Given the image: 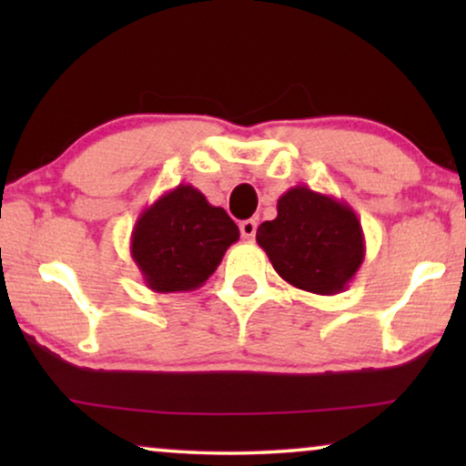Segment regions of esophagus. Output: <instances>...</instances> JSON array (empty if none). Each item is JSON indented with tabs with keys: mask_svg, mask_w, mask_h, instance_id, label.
Returning <instances> with one entry per match:
<instances>
[{
	"mask_svg": "<svg viewBox=\"0 0 466 466\" xmlns=\"http://www.w3.org/2000/svg\"><path fill=\"white\" fill-rule=\"evenodd\" d=\"M239 231H241V238L252 241L254 235H257V220H244L239 225Z\"/></svg>",
	"mask_w": 466,
	"mask_h": 466,
	"instance_id": "1",
	"label": "esophagus"
}]
</instances>
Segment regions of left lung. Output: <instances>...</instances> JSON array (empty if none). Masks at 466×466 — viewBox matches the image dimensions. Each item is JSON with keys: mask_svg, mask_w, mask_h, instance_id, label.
Segmentation results:
<instances>
[{"mask_svg": "<svg viewBox=\"0 0 466 466\" xmlns=\"http://www.w3.org/2000/svg\"><path fill=\"white\" fill-rule=\"evenodd\" d=\"M257 241L279 278L314 295H337L365 260V235L346 201L292 187L278 216L258 227Z\"/></svg>", "mask_w": 466, "mask_h": 466, "instance_id": "left-lung-1", "label": "left lung"}]
</instances>
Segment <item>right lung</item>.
<instances>
[{"label":"right lung","mask_w":466,"mask_h":466,"mask_svg":"<svg viewBox=\"0 0 466 466\" xmlns=\"http://www.w3.org/2000/svg\"><path fill=\"white\" fill-rule=\"evenodd\" d=\"M239 228L190 184H177L139 214L131 257L155 292H187L206 284Z\"/></svg>","instance_id":"1"}]
</instances>
